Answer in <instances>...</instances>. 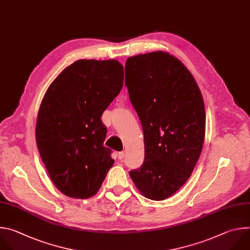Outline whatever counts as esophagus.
Instances as JSON below:
<instances>
[{
    "mask_svg": "<svg viewBox=\"0 0 250 250\" xmlns=\"http://www.w3.org/2000/svg\"><path fill=\"white\" fill-rule=\"evenodd\" d=\"M124 156H125V153H124V152H119V153H118V159H119L120 161H122V160L124 159Z\"/></svg>",
    "mask_w": 250,
    "mask_h": 250,
    "instance_id": "1",
    "label": "esophagus"
}]
</instances>
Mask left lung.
<instances>
[{"instance_id": "left-lung-1", "label": "left lung", "mask_w": 250, "mask_h": 250, "mask_svg": "<svg viewBox=\"0 0 250 250\" xmlns=\"http://www.w3.org/2000/svg\"><path fill=\"white\" fill-rule=\"evenodd\" d=\"M125 84L145 143L144 163L129 174L143 196L162 201L188 180L201 155L203 97L188 69L163 51L128 58Z\"/></svg>"}]
</instances>
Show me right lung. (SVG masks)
I'll return each mask as SVG.
<instances>
[{"mask_svg": "<svg viewBox=\"0 0 250 250\" xmlns=\"http://www.w3.org/2000/svg\"><path fill=\"white\" fill-rule=\"evenodd\" d=\"M117 60H78L53 81L41 102L35 138L50 178L64 195L87 199L114 164L104 146L102 115L123 86Z\"/></svg>", "mask_w": 250, "mask_h": 250, "instance_id": "add662e5", "label": "right lung"}]
</instances>
